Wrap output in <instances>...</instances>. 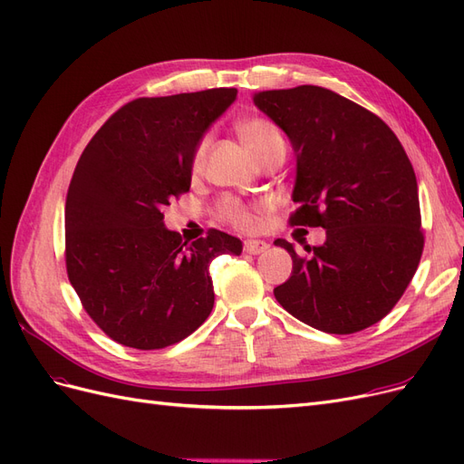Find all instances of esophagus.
Listing matches in <instances>:
<instances>
[{
    "label": "esophagus",
    "mask_w": 464,
    "mask_h": 464,
    "mask_svg": "<svg viewBox=\"0 0 464 464\" xmlns=\"http://www.w3.org/2000/svg\"><path fill=\"white\" fill-rule=\"evenodd\" d=\"M244 249L251 256H259V254H263V251L269 249V244L263 242V240H246Z\"/></svg>",
    "instance_id": "34e87169"
}]
</instances>
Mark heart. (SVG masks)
Here are the masks:
<instances>
[{
	"label": "heart",
	"mask_w": 464,
	"mask_h": 464,
	"mask_svg": "<svg viewBox=\"0 0 464 464\" xmlns=\"http://www.w3.org/2000/svg\"><path fill=\"white\" fill-rule=\"evenodd\" d=\"M237 133H240L246 149L256 160L261 159L271 147L285 143L276 125L263 118H249L240 121V125H237ZM207 147H208V139H203V141L198 145V150L193 154V168H199L203 164ZM222 215L224 218L230 220L234 227H240V228L254 227V215H251L249 210L240 203H234V201L224 203Z\"/></svg>",
	"instance_id": "heart-1"
}]
</instances>
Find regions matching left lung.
Here are the masks:
<instances>
[{"label":"left lung","mask_w":464,"mask_h":464,"mask_svg":"<svg viewBox=\"0 0 464 464\" xmlns=\"http://www.w3.org/2000/svg\"><path fill=\"white\" fill-rule=\"evenodd\" d=\"M254 104L296 157L290 222L327 234L321 246H304L307 256L275 240L292 257L276 302L323 333L373 325L411 285L424 247L418 184L401 141L372 111L321 87L259 91Z\"/></svg>","instance_id":"8db88e82"}]
</instances>
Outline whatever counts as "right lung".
Wrapping results in <instances>:
<instances>
[{"label": "right lung", "mask_w": 464, "mask_h": 464, "mask_svg": "<svg viewBox=\"0 0 464 464\" xmlns=\"http://www.w3.org/2000/svg\"><path fill=\"white\" fill-rule=\"evenodd\" d=\"M236 89L137 98L82 150L65 199V263L87 314L110 339L157 350L201 327L215 304L208 266L240 256L227 232L184 242L162 208L189 191L193 154Z\"/></svg>", "instance_id": "1"}]
</instances>
